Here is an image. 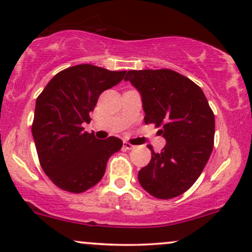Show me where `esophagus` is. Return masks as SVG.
<instances>
[{
  "label": "esophagus",
  "instance_id": "esophagus-1",
  "mask_svg": "<svg viewBox=\"0 0 252 252\" xmlns=\"http://www.w3.org/2000/svg\"><path fill=\"white\" fill-rule=\"evenodd\" d=\"M124 148H125V150H132V148H134V146L129 144V142L124 141Z\"/></svg>",
  "mask_w": 252,
  "mask_h": 252
}]
</instances>
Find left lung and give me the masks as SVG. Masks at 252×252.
Returning a JSON list of instances; mask_svg holds the SVG:
<instances>
[{"mask_svg":"<svg viewBox=\"0 0 252 252\" xmlns=\"http://www.w3.org/2000/svg\"><path fill=\"white\" fill-rule=\"evenodd\" d=\"M140 92L145 123L161 127L167 144L139 170L141 187L168 200L187 191L213 152L215 117L200 86L169 69L129 70L125 78Z\"/></svg>","mask_w":252,"mask_h":252,"instance_id":"left-lung-1","label":"left lung"}]
</instances>
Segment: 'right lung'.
<instances>
[{
  "mask_svg": "<svg viewBox=\"0 0 252 252\" xmlns=\"http://www.w3.org/2000/svg\"><path fill=\"white\" fill-rule=\"evenodd\" d=\"M126 71L79 64L58 72L36 100L32 123L39 163L58 188L83 192L100 181L107 160L123 147L116 136L99 140L84 132L99 95L113 88Z\"/></svg>",
  "mask_w": 252,
  "mask_h": 252,
  "instance_id": "1",
  "label": "right lung"
}]
</instances>
